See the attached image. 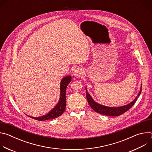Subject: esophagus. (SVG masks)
<instances>
[{
	"mask_svg": "<svg viewBox=\"0 0 152 152\" xmlns=\"http://www.w3.org/2000/svg\"><path fill=\"white\" fill-rule=\"evenodd\" d=\"M73 75L76 77H80L81 76V75H82V71L80 69L76 68L73 72Z\"/></svg>",
	"mask_w": 152,
	"mask_h": 152,
	"instance_id": "1",
	"label": "esophagus"
}]
</instances>
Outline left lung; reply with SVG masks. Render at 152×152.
I'll use <instances>...</instances> for the list:
<instances>
[{"label": "left lung", "mask_w": 152, "mask_h": 152, "mask_svg": "<svg viewBox=\"0 0 152 152\" xmlns=\"http://www.w3.org/2000/svg\"><path fill=\"white\" fill-rule=\"evenodd\" d=\"M141 93V91L140 90L138 96L135 98V99L132 101L131 103H130L129 104L121 106V107H107L102 104H100L97 103H96L94 100L91 98L90 95L88 94L86 91V99H87L88 102L91 106L92 109L96 111V113H98L100 114L105 115H108V116H118L120 115L126 111H127L130 108H131L136 102L137 100V99L138 96L140 95Z\"/></svg>", "instance_id": "left-lung-1"}]
</instances>
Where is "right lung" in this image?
Listing matches in <instances>:
<instances>
[{"mask_svg": "<svg viewBox=\"0 0 152 152\" xmlns=\"http://www.w3.org/2000/svg\"><path fill=\"white\" fill-rule=\"evenodd\" d=\"M71 80H72V77L70 76H66L62 79L60 84L61 95H60L59 102L50 113H49L48 114L45 115H43L39 117H32L30 116L29 117L35 120H37L38 121H45L48 120H52L61 115L64 112L65 110H66V88H67V85L71 82Z\"/></svg>", "mask_w": 152, "mask_h": 152, "instance_id": "1", "label": "right lung"}]
</instances>
